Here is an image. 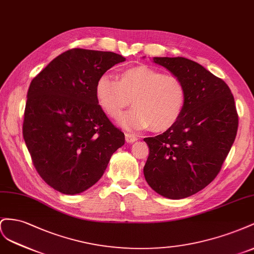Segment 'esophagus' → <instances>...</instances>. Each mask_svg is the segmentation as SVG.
<instances>
[{
    "mask_svg": "<svg viewBox=\"0 0 254 254\" xmlns=\"http://www.w3.org/2000/svg\"><path fill=\"white\" fill-rule=\"evenodd\" d=\"M137 139V136L135 135V134H132V133H126V140H127V142H128V143H133V142H135Z\"/></svg>",
    "mask_w": 254,
    "mask_h": 254,
    "instance_id": "34e87169",
    "label": "esophagus"
}]
</instances>
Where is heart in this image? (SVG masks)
<instances>
[{"instance_id":"1","label":"heart","mask_w":254,"mask_h":254,"mask_svg":"<svg viewBox=\"0 0 254 254\" xmlns=\"http://www.w3.org/2000/svg\"><path fill=\"white\" fill-rule=\"evenodd\" d=\"M100 107L113 119L119 118L129 104L133 110L122 116L119 126L126 129L150 127L154 132L172 127L182 116L187 100L183 79L149 66H134L118 72V81L101 75L95 87Z\"/></svg>"}]
</instances>
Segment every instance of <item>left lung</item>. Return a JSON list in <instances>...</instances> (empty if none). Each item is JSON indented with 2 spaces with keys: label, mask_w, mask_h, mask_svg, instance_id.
I'll list each match as a JSON object with an SVG mask.
<instances>
[{
  "label": "left lung",
  "mask_w": 254,
  "mask_h": 254,
  "mask_svg": "<svg viewBox=\"0 0 254 254\" xmlns=\"http://www.w3.org/2000/svg\"><path fill=\"white\" fill-rule=\"evenodd\" d=\"M153 63L183 79L187 100L175 126L143 139L150 148L143 175L163 197L183 199L218 175L235 140L238 115L229 86L200 64L185 57H153Z\"/></svg>",
  "instance_id": "8db88e82"
}]
</instances>
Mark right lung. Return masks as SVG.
Returning <instances> with one entry per match:
<instances>
[{
    "label": "right lung",
    "instance_id": "right-lung-1",
    "mask_svg": "<svg viewBox=\"0 0 254 254\" xmlns=\"http://www.w3.org/2000/svg\"><path fill=\"white\" fill-rule=\"evenodd\" d=\"M123 56L72 49L36 75L27 91L23 138L39 176L55 190L76 194L103 176L125 134L100 107L98 78Z\"/></svg>",
    "mask_w": 254,
    "mask_h": 254
}]
</instances>
